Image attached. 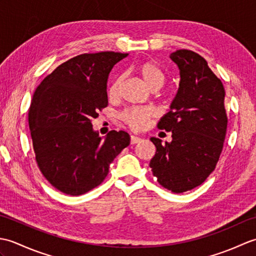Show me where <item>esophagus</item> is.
Masks as SVG:
<instances>
[{
  "mask_svg": "<svg viewBox=\"0 0 256 256\" xmlns=\"http://www.w3.org/2000/svg\"><path fill=\"white\" fill-rule=\"evenodd\" d=\"M142 140V138H138V136H135V135H131V144H136L138 142H140Z\"/></svg>",
  "mask_w": 256,
  "mask_h": 256,
  "instance_id": "obj_1",
  "label": "esophagus"
}]
</instances>
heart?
Returning <instances> with one entry per match:
<instances>
[{
  "instance_id": "b5f03b06",
  "label": "heart",
  "mask_w": 256,
  "mask_h": 256,
  "mask_svg": "<svg viewBox=\"0 0 256 256\" xmlns=\"http://www.w3.org/2000/svg\"><path fill=\"white\" fill-rule=\"evenodd\" d=\"M136 72L150 90L160 89L164 84L165 74L160 64L154 62H143L138 64L136 66ZM122 81L123 78L118 76L108 86V96L112 99H116L118 96ZM154 110L150 108H131L121 114V118L130 128L138 131L148 125V120L154 116Z\"/></svg>"
}]
</instances>
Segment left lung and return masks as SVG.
<instances>
[{
  "mask_svg": "<svg viewBox=\"0 0 256 256\" xmlns=\"http://www.w3.org/2000/svg\"><path fill=\"white\" fill-rule=\"evenodd\" d=\"M179 68L177 94L157 126L172 142L150 138L156 153L150 167L162 187L180 194L202 184L214 170L224 148L228 118L221 80L206 59L192 50L170 54Z\"/></svg>",
  "mask_w": 256,
  "mask_h": 256,
  "instance_id": "1",
  "label": "left lung"
}]
</instances>
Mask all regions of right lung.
Masks as SVG:
<instances>
[{
    "mask_svg": "<svg viewBox=\"0 0 256 256\" xmlns=\"http://www.w3.org/2000/svg\"><path fill=\"white\" fill-rule=\"evenodd\" d=\"M126 56L114 52L76 56L35 90L28 111L32 148L42 174L59 192L79 196L99 186L130 145L126 132L113 130L102 138L91 123L108 106V74Z\"/></svg>",
    "mask_w": 256,
    "mask_h": 256,
    "instance_id": "add662e5",
    "label": "right lung"
}]
</instances>
